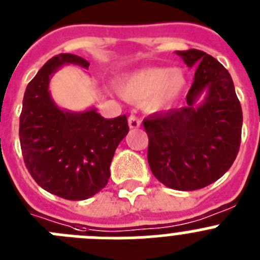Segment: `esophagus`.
Instances as JSON below:
<instances>
[{"label":"esophagus","mask_w":260,"mask_h":260,"mask_svg":"<svg viewBox=\"0 0 260 260\" xmlns=\"http://www.w3.org/2000/svg\"><path fill=\"white\" fill-rule=\"evenodd\" d=\"M141 123H142L141 119L138 118L137 116H134V114H132V116L128 117V126H130V128L141 127Z\"/></svg>","instance_id":"1"}]
</instances>
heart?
Listing matches in <instances>:
<instances>
[{
    "instance_id": "heart-1",
    "label": "heart",
    "mask_w": 260,
    "mask_h": 260,
    "mask_svg": "<svg viewBox=\"0 0 260 260\" xmlns=\"http://www.w3.org/2000/svg\"><path fill=\"white\" fill-rule=\"evenodd\" d=\"M186 86V77L180 70L165 68H147L123 78L118 83V93L125 100L142 103L150 110L172 107Z\"/></svg>"
}]
</instances>
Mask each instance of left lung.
<instances>
[{
  "mask_svg": "<svg viewBox=\"0 0 260 260\" xmlns=\"http://www.w3.org/2000/svg\"><path fill=\"white\" fill-rule=\"evenodd\" d=\"M189 68H197L186 96L187 107L147 117V158L151 172L165 186L192 191L217 181L237 157L242 109L228 70L198 49L177 50ZM208 96L194 107L200 93Z\"/></svg>",
  "mask_w": 260,
  "mask_h": 260,
  "instance_id": "left-lung-1",
  "label": "left lung"
}]
</instances>
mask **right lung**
Masks as SVG:
<instances>
[{
    "label": "right lung",
    "instance_id": "add662e5",
    "mask_svg": "<svg viewBox=\"0 0 260 260\" xmlns=\"http://www.w3.org/2000/svg\"><path fill=\"white\" fill-rule=\"evenodd\" d=\"M88 69L84 58L70 53L54 56L26 88L19 118L24 164L39 186L68 201H84L104 189L116 148L128 133L126 116L107 119L95 108L86 112L59 109L49 82L62 65Z\"/></svg>",
    "mask_w": 260,
    "mask_h": 260
}]
</instances>
